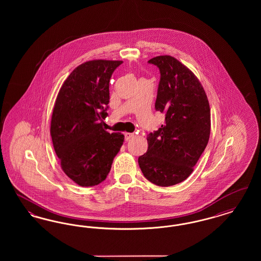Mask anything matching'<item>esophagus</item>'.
Segmentation results:
<instances>
[{"mask_svg":"<svg viewBox=\"0 0 261 261\" xmlns=\"http://www.w3.org/2000/svg\"><path fill=\"white\" fill-rule=\"evenodd\" d=\"M134 136V134L133 133H125L124 137H125V141H128V140H130L132 137Z\"/></svg>","mask_w":261,"mask_h":261,"instance_id":"1","label":"esophagus"}]
</instances>
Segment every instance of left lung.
<instances>
[{
    "label": "left lung",
    "mask_w": 261,
    "mask_h": 261,
    "mask_svg": "<svg viewBox=\"0 0 261 261\" xmlns=\"http://www.w3.org/2000/svg\"><path fill=\"white\" fill-rule=\"evenodd\" d=\"M161 71L155 110L165 113L164 124L149 133L148 150L138 162L154 185L173 186L194 171L211 135V109L198 77L171 56L149 61Z\"/></svg>",
    "instance_id": "left-lung-1"
}]
</instances>
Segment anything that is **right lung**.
I'll return each instance as SVG.
<instances>
[{"label": "right lung", "instance_id": "add662e5", "mask_svg": "<svg viewBox=\"0 0 261 261\" xmlns=\"http://www.w3.org/2000/svg\"><path fill=\"white\" fill-rule=\"evenodd\" d=\"M122 62L94 60L78 65L56 99L50 129L54 149L63 172L79 186L101 183L124 142L123 134H111L102 127L110 80Z\"/></svg>", "mask_w": 261, "mask_h": 261}]
</instances>
